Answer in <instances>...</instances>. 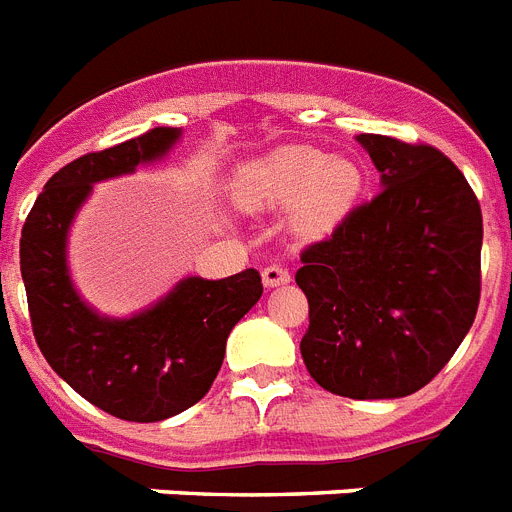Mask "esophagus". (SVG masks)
Returning a JSON list of instances; mask_svg holds the SVG:
<instances>
[{
    "mask_svg": "<svg viewBox=\"0 0 512 512\" xmlns=\"http://www.w3.org/2000/svg\"><path fill=\"white\" fill-rule=\"evenodd\" d=\"M261 280H264L266 287H280V285H287L290 282V272H287L285 266H266L264 272H261Z\"/></svg>",
    "mask_w": 512,
    "mask_h": 512,
    "instance_id": "1",
    "label": "esophagus"
}]
</instances>
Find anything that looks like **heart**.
Wrapping results in <instances>:
<instances>
[{"instance_id": "1", "label": "heart", "mask_w": 512, "mask_h": 512, "mask_svg": "<svg viewBox=\"0 0 512 512\" xmlns=\"http://www.w3.org/2000/svg\"><path fill=\"white\" fill-rule=\"evenodd\" d=\"M363 188V172L345 156L314 146H280L243 164L232 196L248 211L290 209L303 238H324L345 222Z\"/></svg>"}]
</instances>
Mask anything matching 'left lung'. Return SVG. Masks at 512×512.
I'll return each instance as SVG.
<instances>
[{
  "mask_svg": "<svg viewBox=\"0 0 512 512\" xmlns=\"http://www.w3.org/2000/svg\"><path fill=\"white\" fill-rule=\"evenodd\" d=\"M358 143L382 190L303 251L301 356L314 382L342 398H405L437 377L476 319L481 206L434 146L371 133Z\"/></svg>",
  "mask_w": 512,
  "mask_h": 512,
  "instance_id": "left-lung-1",
  "label": "left lung"
}]
</instances>
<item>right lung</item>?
I'll return each mask as SVG.
<instances>
[{
  "mask_svg": "<svg viewBox=\"0 0 512 512\" xmlns=\"http://www.w3.org/2000/svg\"><path fill=\"white\" fill-rule=\"evenodd\" d=\"M180 135V128H154L62 167L36 198L20 238L33 335L49 366L80 398L138 424L177 416L204 398L232 327L264 293L256 269L225 280L183 277L149 308L114 319L75 290L67 235L94 183L159 162Z\"/></svg>",
  "mask_w": 512,
  "mask_h": 512,
  "instance_id": "add662e5",
  "label": "right lung"
}]
</instances>
